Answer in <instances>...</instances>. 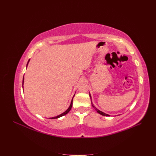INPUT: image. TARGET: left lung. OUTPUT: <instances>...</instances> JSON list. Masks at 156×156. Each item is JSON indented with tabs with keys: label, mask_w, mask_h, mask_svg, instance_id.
<instances>
[{
	"label": "left lung",
	"mask_w": 156,
	"mask_h": 156,
	"mask_svg": "<svg viewBox=\"0 0 156 156\" xmlns=\"http://www.w3.org/2000/svg\"><path fill=\"white\" fill-rule=\"evenodd\" d=\"M90 98H91V96H90ZM92 107H93L94 108H95L96 111H97V112L99 113V114H100V115H103V116H109V115H107V114H105V113H104V112H102V111H100V110H98L96 107H94V106L93 105L92 103Z\"/></svg>",
	"instance_id": "8db88e82"
}]
</instances>
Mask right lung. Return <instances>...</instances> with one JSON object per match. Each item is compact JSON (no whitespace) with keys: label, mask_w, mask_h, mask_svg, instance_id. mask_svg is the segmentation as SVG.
<instances>
[{"label":"right lung","mask_w":156,"mask_h":156,"mask_svg":"<svg viewBox=\"0 0 156 156\" xmlns=\"http://www.w3.org/2000/svg\"><path fill=\"white\" fill-rule=\"evenodd\" d=\"M29 60H29V61H28V63H27V65H28V64H29ZM23 81H24V77H23ZM72 105H73V100H72V102H71V104H70V105H69V108H68V109L66 111L64 112H63V113H62V114L61 115H58V116H55V117H53V118H51V119H58V118H60V117H61V116H64V115H66L67 114V113H68L69 112V111L71 110V108H72Z\"/></svg>","instance_id":"add662e5"}]
</instances>
